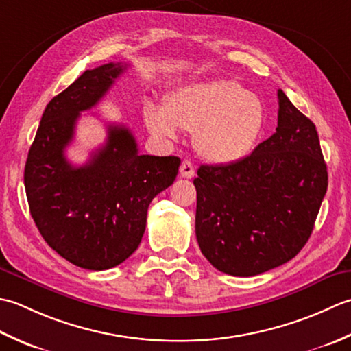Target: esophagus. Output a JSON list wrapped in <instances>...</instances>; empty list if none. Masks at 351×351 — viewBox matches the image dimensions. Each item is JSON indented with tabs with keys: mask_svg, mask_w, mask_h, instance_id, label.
Returning <instances> with one entry per match:
<instances>
[{
	"mask_svg": "<svg viewBox=\"0 0 351 351\" xmlns=\"http://www.w3.org/2000/svg\"><path fill=\"white\" fill-rule=\"evenodd\" d=\"M180 176L184 178H192L195 176V168L192 165V162L184 159L180 165Z\"/></svg>",
	"mask_w": 351,
	"mask_h": 351,
	"instance_id": "esophagus-1",
	"label": "esophagus"
}]
</instances>
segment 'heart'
Here are the masks:
<instances>
[{"mask_svg": "<svg viewBox=\"0 0 351 351\" xmlns=\"http://www.w3.org/2000/svg\"><path fill=\"white\" fill-rule=\"evenodd\" d=\"M265 121L261 98L233 80H212L176 90L167 109L149 104L148 130L159 139L177 138V127L194 132V145L207 162L228 165L252 152Z\"/></svg>", "mask_w": 351, "mask_h": 351, "instance_id": "b5f03b06", "label": "heart"}]
</instances>
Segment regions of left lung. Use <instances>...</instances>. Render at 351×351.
I'll return each mask as SVG.
<instances>
[{
	"instance_id": "1",
	"label": "left lung",
	"mask_w": 351,
	"mask_h": 351,
	"mask_svg": "<svg viewBox=\"0 0 351 351\" xmlns=\"http://www.w3.org/2000/svg\"><path fill=\"white\" fill-rule=\"evenodd\" d=\"M277 128L253 153L228 165H202L195 234L221 273L250 277L295 257L311 238L327 191L315 124L282 89Z\"/></svg>"
}]
</instances>
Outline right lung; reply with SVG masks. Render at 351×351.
I'll return each instance as SVG.
<instances>
[{
    "label": "right lung",
    "instance_id": "add662e5",
    "mask_svg": "<svg viewBox=\"0 0 351 351\" xmlns=\"http://www.w3.org/2000/svg\"><path fill=\"white\" fill-rule=\"evenodd\" d=\"M127 65L88 69L45 107L28 152L24 184L42 238L74 265L103 271L123 263L139 247L152 199L174 183L180 159L138 153L124 125L107 127L106 144L74 167L65 149L80 112L89 110Z\"/></svg>",
    "mask_w": 351,
    "mask_h": 351
}]
</instances>
